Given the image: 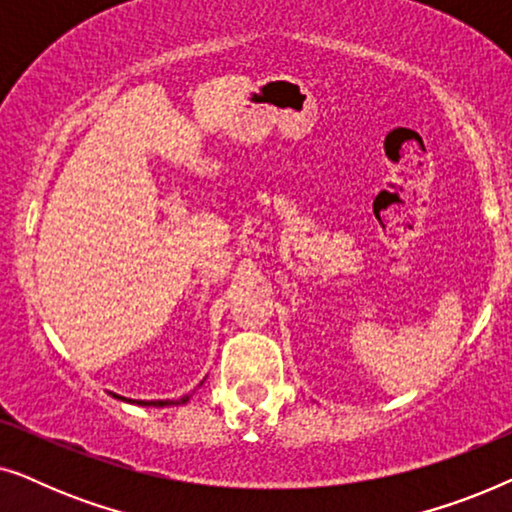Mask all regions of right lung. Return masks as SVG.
I'll list each match as a JSON object with an SVG mask.
<instances>
[{"instance_id":"obj_1","label":"right lung","mask_w":512,"mask_h":512,"mask_svg":"<svg viewBox=\"0 0 512 512\" xmlns=\"http://www.w3.org/2000/svg\"><path fill=\"white\" fill-rule=\"evenodd\" d=\"M114 398H121V401L137 403V405H151V408H165V405H181V403H186L188 398H191V394H186L184 398H179V401H130V398H123V396H116V394H114Z\"/></svg>"}]
</instances>
